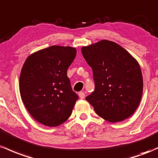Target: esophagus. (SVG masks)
I'll use <instances>...</instances> for the list:
<instances>
[{"label":"esophagus","instance_id":"34e87169","mask_svg":"<svg viewBox=\"0 0 158 158\" xmlns=\"http://www.w3.org/2000/svg\"><path fill=\"white\" fill-rule=\"evenodd\" d=\"M79 97L81 99H84L85 98V94L84 93H83V92H81V93H79Z\"/></svg>","mask_w":158,"mask_h":158}]
</instances>
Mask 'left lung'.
<instances>
[{
	"label": "left lung",
	"mask_w": 158,
	"mask_h": 158,
	"mask_svg": "<svg viewBox=\"0 0 158 158\" xmlns=\"http://www.w3.org/2000/svg\"><path fill=\"white\" fill-rule=\"evenodd\" d=\"M92 68L95 90L86 98L100 117L118 122L135 112L143 95L139 63L116 42L102 40L81 48Z\"/></svg>",
	"instance_id": "1"
}]
</instances>
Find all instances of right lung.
I'll return each mask as SVG.
<instances>
[{"mask_svg": "<svg viewBox=\"0 0 158 158\" xmlns=\"http://www.w3.org/2000/svg\"><path fill=\"white\" fill-rule=\"evenodd\" d=\"M75 48L53 45L27 58L19 77L22 102L37 122L56 127L72 113L77 95L72 91L67 70L75 58Z\"/></svg>", "mask_w": 158, "mask_h": 158, "instance_id": "right-lung-1", "label": "right lung"}]
</instances>
